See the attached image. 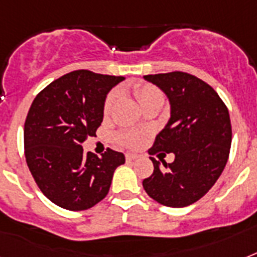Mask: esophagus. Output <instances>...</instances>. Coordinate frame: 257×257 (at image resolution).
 I'll use <instances>...</instances> for the list:
<instances>
[{"label": "esophagus", "mask_w": 257, "mask_h": 257, "mask_svg": "<svg viewBox=\"0 0 257 257\" xmlns=\"http://www.w3.org/2000/svg\"><path fill=\"white\" fill-rule=\"evenodd\" d=\"M125 159H126V161H133L137 160L139 156H137V155H132V153H126V155H125Z\"/></svg>", "instance_id": "1"}]
</instances>
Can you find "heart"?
I'll list each match as a JSON object with an SVG mask.
<instances>
[{"label": "heart", "instance_id": "1", "mask_svg": "<svg viewBox=\"0 0 257 257\" xmlns=\"http://www.w3.org/2000/svg\"><path fill=\"white\" fill-rule=\"evenodd\" d=\"M135 96L139 100V102L145 105L149 101L153 100H164L163 92L156 86L151 85V84H140V85L135 86ZM117 98V92H110L105 98L104 102V113L109 114L113 108V104ZM116 141L118 144L128 147V148H137L140 147L143 143V133L136 132V131H124L116 135Z\"/></svg>", "mask_w": 257, "mask_h": 257}]
</instances>
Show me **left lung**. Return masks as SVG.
<instances>
[{"instance_id": "left-lung-1", "label": "left lung", "mask_w": 257, "mask_h": 257, "mask_svg": "<svg viewBox=\"0 0 257 257\" xmlns=\"http://www.w3.org/2000/svg\"><path fill=\"white\" fill-rule=\"evenodd\" d=\"M144 78L171 102V118L148 152L175 153V161L161 160L164 168H160L151 157L155 169L143 187L157 203L187 207L215 185L227 164L232 141L229 112L215 89L193 74L169 72Z\"/></svg>"}]
</instances>
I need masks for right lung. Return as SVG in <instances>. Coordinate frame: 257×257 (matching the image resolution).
Listing matches in <instances>:
<instances>
[{"label":"right lung","instance_id":"obj_1","mask_svg":"<svg viewBox=\"0 0 257 257\" xmlns=\"http://www.w3.org/2000/svg\"><path fill=\"white\" fill-rule=\"evenodd\" d=\"M122 76L74 70L54 80L32 102L24 126L26 164L48 199L69 211H85L108 195L113 173L124 164L108 148L101 157L81 144L96 136L106 93Z\"/></svg>","mask_w":257,"mask_h":257}]
</instances>
